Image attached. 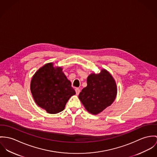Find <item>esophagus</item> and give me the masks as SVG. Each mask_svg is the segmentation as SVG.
Listing matches in <instances>:
<instances>
[{"mask_svg":"<svg viewBox=\"0 0 157 157\" xmlns=\"http://www.w3.org/2000/svg\"><path fill=\"white\" fill-rule=\"evenodd\" d=\"M75 91H76V94H77V95H78V94H79V93H80V89H79V88H76L75 89Z\"/></svg>","mask_w":157,"mask_h":157,"instance_id":"obj_1","label":"esophagus"}]
</instances>
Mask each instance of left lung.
<instances>
[{
  "instance_id": "1",
  "label": "left lung",
  "mask_w": 157,
  "mask_h": 157,
  "mask_svg": "<svg viewBox=\"0 0 157 157\" xmlns=\"http://www.w3.org/2000/svg\"><path fill=\"white\" fill-rule=\"evenodd\" d=\"M87 86L79 94V99L87 111L98 114L114 102L117 87L112 76L103 69L99 74L92 73L87 78Z\"/></svg>"
}]
</instances>
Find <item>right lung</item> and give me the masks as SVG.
<instances>
[{
	"mask_svg": "<svg viewBox=\"0 0 157 157\" xmlns=\"http://www.w3.org/2000/svg\"><path fill=\"white\" fill-rule=\"evenodd\" d=\"M31 90L36 104L50 114L62 111L70 97L76 94L62 69L54 68L52 63L44 65L35 73Z\"/></svg>",
	"mask_w": 157,
	"mask_h": 157,
	"instance_id": "obj_1",
	"label": "right lung"
}]
</instances>
